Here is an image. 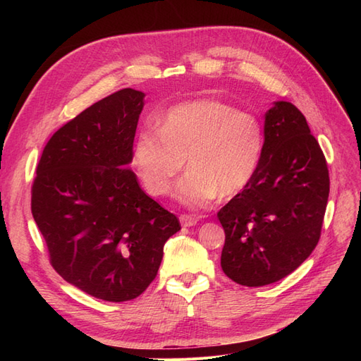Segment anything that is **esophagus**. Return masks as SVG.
Wrapping results in <instances>:
<instances>
[{
    "label": "esophagus",
    "instance_id": "esophagus-1",
    "mask_svg": "<svg viewBox=\"0 0 361 361\" xmlns=\"http://www.w3.org/2000/svg\"><path fill=\"white\" fill-rule=\"evenodd\" d=\"M179 220H180V224L183 226V227H191V226H195L197 224V216H192V215H187V214H182L180 216H179Z\"/></svg>",
    "mask_w": 361,
    "mask_h": 361
}]
</instances>
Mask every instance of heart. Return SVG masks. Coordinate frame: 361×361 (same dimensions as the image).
<instances>
[{"label":"heart","instance_id":"b5f03b06","mask_svg":"<svg viewBox=\"0 0 361 361\" xmlns=\"http://www.w3.org/2000/svg\"><path fill=\"white\" fill-rule=\"evenodd\" d=\"M265 149L260 120L231 104L199 99L174 105L158 118V129L140 130L133 167L150 195H166L187 166L176 197L188 206L233 197L253 180Z\"/></svg>","mask_w":361,"mask_h":361}]
</instances>
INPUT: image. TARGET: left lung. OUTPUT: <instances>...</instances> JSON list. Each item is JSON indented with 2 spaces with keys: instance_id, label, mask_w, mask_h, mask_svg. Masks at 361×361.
<instances>
[{
  "instance_id": "obj_1",
  "label": "left lung",
  "mask_w": 361,
  "mask_h": 361,
  "mask_svg": "<svg viewBox=\"0 0 361 361\" xmlns=\"http://www.w3.org/2000/svg\"><path fill=\"white\" fill-rule=\"evenodd\" d=\"M329 192V167L307 120L293 104L276 102L253 180L216 214L224 274L256 288L297 269L319 241Z\"/></svg>"
}]
</instances>
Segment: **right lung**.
Returning <instances> with one entry per match:
<instances>
[{
	"label": "right lung",
	"instance_id": "1",
	"mask_svg": "<svg viewBox=\"0 0 361 361\" xmlns=\"http://www.w3.org/2000/svg\"><path fill=\"white\" fill-rule=\"evenodd\" d=\"M143 97L118 90L54 134L31 187V214L49 262L94 298H137L155 280L178 216L141 190L133 146Z\"/></svg>",
	"mask_w": 361,
	"mask_h": 361
}]
</instances>
